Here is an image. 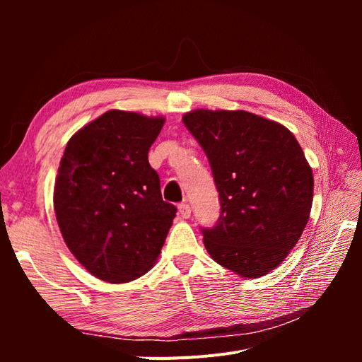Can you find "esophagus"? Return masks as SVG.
I'll use <instances>...</instances> for the list:
<instances>
[{"instance_id": "esophagus-1", "label": "esophagus", "mask_w": 362, "mask_h": 362, "mask_svg": "<svg viewBox=\"0 0 362 362\" xmlns=\"http://www.w3.org/2000/svg\"><path fill=\"white\" fill-rule=\"evenodd\" d=\"M178 213L182 218H189L192 216V208L189 204H180L178 205Z\"/></svg>"}]
</instances>
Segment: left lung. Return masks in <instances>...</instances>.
Wrapping results in <instances>:
<instances>
[{
  "label": "left lung",
  "mask_w": 362,
  "mask_h": 362,
  "mask_svg": "<svg viewBox=\"0 0 362 362\" xmlns=\"http://www.w3.org/2000/svg\"><path fill=\"white\" fill-rule=\"evenodd\" d=\"M213 170L221 217L202 228L204 245L222 267L243 278L275 270L308 223L314 178L290 129L245 110L185 113Z\"/></svg>",
  "instance_id": "8db88e82"
}]
</instances>
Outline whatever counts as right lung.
Wrapping results in <instances>:
<instances>
[{"mask_svg":"<svg viewBox=\"0 0 362 362\" xmlns=\"http://www.w3.org/2000/svg\"><path fill=\"white\" fill-rule=\"evenodd\" d=\"M163 116L110 110L69 139L54 185L64 243L98 279L129 282L156 264L177 208L164 202L148 152Z\"/></svg>","mask_w":362,"mask_h":362,"instance_id":"obj_1","label":"right lung"}]
</instances>
